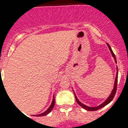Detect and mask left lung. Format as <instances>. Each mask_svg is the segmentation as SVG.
Masks as SVG:
<instances>
[{"label": "left lung", "mask_w": 128, "mask_h": 128, "mask_svg": "<svg viewBox=\"0 0 128 128\" xmlns=\"http://www.w3.org/2000/svg\"><path fill=\"white\" fill-rule=\"evenodd\" d=\"M107 46H108V48H109L110 50L111 53H112V56L114 58V59H115V63H117V60H116V58H115V54H114V52H113L112 49V48H111V47L110 46L109 44H107ZM117 80H118V68H117V74H116V78H115V83H114V89H113L112 92V93H111V94L110 95V96L108 98V99H106V100H105L103 103H102L101 104L99 105V106H96V107H90V106H86V105H84V104H82V102H81L80 100H78V99L77 98L76 96L75 93H74V95H75V98H76V100L77 102H78V104L80 105V106H81L82 108H83L84 109L86 110H88V111H96V110H98L100 109V108H102V107H104V106H105L106 105L108 104H109L110 102L111 101L113 100V99H114V96H115V94H116V91H117Z\"/></svg>", "instance_id": "left-lung-1"}]
</instances>
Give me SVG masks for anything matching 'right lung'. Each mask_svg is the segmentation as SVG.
Returning <instances> with one entry per match:
<instances>
[{
	"label": "right lung",
	"instance_id": "obj_1",
	"mask_svg": "<svg viewBox=\"0 0 128 128\" xmlns=\"http://www.w3.org/2000/svg\"><path fill=\"white\" fill-rule=\"evenodd\" d=\"M54 104H55V100H54V97H53V99H52V102L51 104H50V106H49V108H48V109L45 112L42 113V114H38V115H36V116H38V117H41V116H45V115H47V114H48L49 113L51 112L52 110L53 109V108H54Z\"/></svg>",
	"mask_w": 128,
	"mask_h": 128
}]
</instances>
